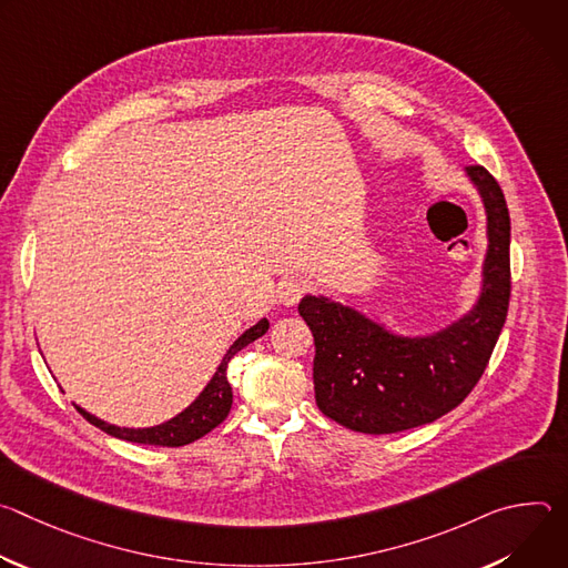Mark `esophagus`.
<instances>
[{
    "label": "esophagus",
    "instance_id": "34e87169",
    "mask_svg": "<svg viewBox=\"0 0 568 568\" xmlns=\"http://www.w3.org/2000/svg\"><path fill=\"white\" fill-rule=\"evenodd\" d=\"M305 292H307V283H305V281H298V278L283 281V283L278 285V290H276L278 301L285 303V305H296Z\"/></svg>",
    "mask_w": 568,
    "mask_h": 568
}]
</instances>
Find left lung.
<instances>
[{
  "label": "left lung",
  "instance_id": "1",
  "mask_svg": "<svg viewBox=\"0 0 568 568\" xmlns=\"http://www.w3.org/2000/svg\"><path fill=\"white\" fill-rule=\"evenodd\" d=\"M488 213L483 292L463 318L429 337H399L353 307L303 296L314 337L321 414L362 434H395L438 420L471 393L490 362L510 303V213L499 182L467 166Z\"/></svg>",
  "mask_w": 568,
  "mask_h": 568
}]
</instances>
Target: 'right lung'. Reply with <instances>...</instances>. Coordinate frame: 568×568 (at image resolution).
I'll use <instances>...</instances> for the list:
<instances>
[{
  "mask_svg": "<svg viewBox=\"0 0 568 568\" xmlns=\"http://www.w3.org/2000/svg\"><path fill=\"white\" fill-rule=\"evenodd\" d=\"M267 328H270V321L261 318L256 326H252L245 335H240L235 339V344L226 351L222 364L217 366L215 375L211 377L206 388L200 393V397L191 404L189 409H184L180 416L171 418L164 425L148 427V429H125V427L108 425L105 420H99L97 416L88 414L85 409H80V407H75V409L88 423H92L101 432H105L114 438H121V440H130V443H139V445H159V447L189 445V443L206 436L211 429H215L229 416L231 402H233V390H231V384L226 379V366H229L231 357L237 351H242L245 346H250L252 342H256L258 337H263L267 333Z\"/></svg>",
  "mask_w": 568,
  "mask_h": 568,
  "instance_id": "add662e5",
  "label": "right lung"
}]
</instances>
